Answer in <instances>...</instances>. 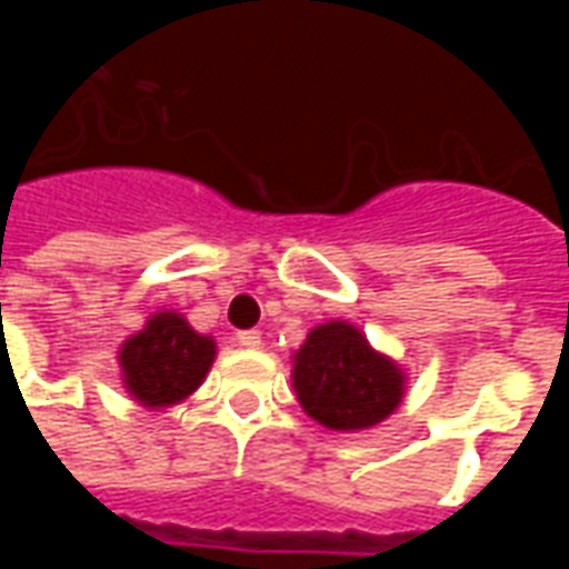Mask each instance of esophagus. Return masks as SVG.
Wrapping results in <instances>:
<instances>
[{
    "label": "esophagus",
    "mask_w": 569,
    "mask_h": 569,
    "mask_svg": "<svg viewBox=\"0 0 569 569\" xmlns=\"http://www.w3.org/2000/svg\"><path fill=\"white\" fill-rule=\"evenodd\" d=\"M237 345L249 347V350H256V347H261V332H256V329H247V332H237Z\"/></svg>",
    "instance_id": "1"
}]
</instances>
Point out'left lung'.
Masks as SVG:
<instances>
[{"label":"left lung","mask_w":569,"mask_h":569,"mask_svg":"<svg viewBox=\"0 0 569 569\" xmlns=\"http://www.w3.org/2000/svg\"><path fill=\"white\" fill-rule=\"evenodd\" d=\"M406 369L347 320L313 326L292 353V387L310 420L335 432L378 427L406 399Z\"/></svg>","instance_id":"left-lung-1"}]
</instances>
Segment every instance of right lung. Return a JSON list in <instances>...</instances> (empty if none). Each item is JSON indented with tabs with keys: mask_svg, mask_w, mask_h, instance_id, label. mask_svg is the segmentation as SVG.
Listing matches in <instances>:
<instances>
[{
	"mask_svg": "<svg viewBox=\"0 0 569 569\" xmlns=\"http://www.w3.org/2000/svg\"><path fill=\"white\" fill-rule=\"evenodd\" d=\"M212 359V335L194 332L176 310H154L140 332L118 347L124 390L151 411L186 402L203 383Z\"/></svg>",
	"mask_w": 569,
	"mask_h": 569,
	"instance_id": "add662e5",
	"label": "right lung"
}]
</instances>
